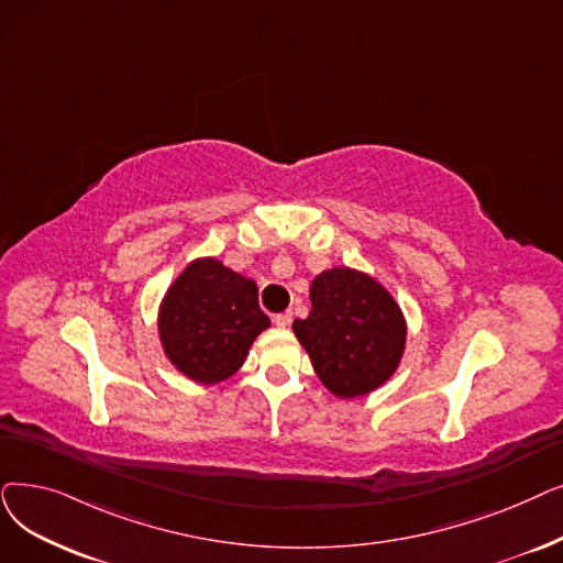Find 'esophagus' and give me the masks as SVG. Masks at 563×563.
Instances as JSON below:
<instances>
[{"label": "esophagus", "instance_id": "34e87169", "mask_svg": "<svg viewBox=\"0 0 563 563\" xmlns=\"http://www.w3.org/2000/svg\"><path fill=\"white\" fill-rule=\"evenodd\" d=\"M276 327H280V329H285V327H289L291 324V310H285V312H280V314H276Z\"/></svg>", "mask_w": 563, "mask_h": 563}]
</instances>
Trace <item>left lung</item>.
Instances as JSON below:
<instances>
[{
    "mask_svg": "<svg viewBox=\"0 0 563 563\" xmlns=\"http://www.w3.org/2000/svg\"><path fill=\"white\" fill-rule=\"evenodd\" d=\"M310 303V314L291 329L335 398L368 396L396 375L407 320L379 280L358 268L333 266L314 276Z\"/></svg>",
    "mask_w": 563,
    "mask_h": 563,
    "instance_id": "left-lung-1",
    "label": "left lung"
}]
</instances>
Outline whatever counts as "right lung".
Instances as JSON below:
<instances>
[{
    "label": "right lung",
    "instance_id": "obj_1",
    "mask_svg": "<svg viewBox=\"0 0 563 563\" xmlns=\"http://www.w3.org/2000/svg\"><path fill=\"white\" fill-rule=\"evenodd\" d=\"M268 327L272 320L257 303V283L218 257L192 260L158 306L165 358L202 386L230 379Z\"/></svg>",
    "mask_w": 563,
    "mask_h": 563
}]
</instances>
